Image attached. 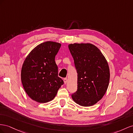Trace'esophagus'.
<instances>
[{
	"instance_id": "obj_1",
	"label": "esophagus",
	"mask_w": 133,
	"mask_h": 133,
	"mask_svg": "<svg viewBox=\"0 0 133 133\" xmlns=\"http://www.w3.org/2000/svg\"><path fill=\"white\" fill-rule=\"evenodd\" d=\"M63 81H64V83L66 84V83L67 82V78H63Z\"/></svg>"
}]
</instances>
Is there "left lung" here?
I'll list each match as a JSON object with an SVG mask.
<instances>
[{
	"instance_id": "left-lung-1",
	"label": "left lung",
	"mask_w": 133,
	"mask_h": 133,
	"mask_svg": "<svg viewBox=\"0 0 133 133\" xmlns=\"http://www.w3.org/2000/svg\"><path fill=\"white\" fill-rule=\"evenodd\" d=\"M77 73V89L73 100L82 107H90L104 96L110 80L107 59L95 45L90 43L69 45Z\"/></svg>"
}]
</instances>
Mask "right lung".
Returning a JSON list of instances; mask_svg holds the SVG:
<instances>
[{
    "label": "right lung",
    "mask_w": 133,
    "mask_h": 133,
    "mask_svg": "<svg viewBox=\"0 0 133 133\" xmlns=\"http://www.w3.org/2000/svg\"><path fill=\"white\" fill-rule=\"evenodd\" d=\"M61 44L47 41L38 45L29 53L23 64L21 81L26 93L40 103L55 97L64 82L58 76L55 56Z\"/></svg>",
    "instance_id": "add662e5"
}]
</instances>
